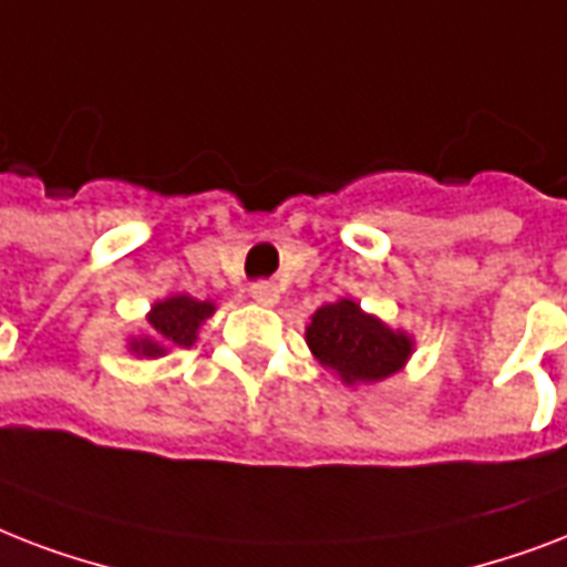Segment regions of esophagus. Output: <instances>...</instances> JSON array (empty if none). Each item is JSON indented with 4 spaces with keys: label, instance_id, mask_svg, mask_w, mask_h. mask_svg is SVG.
<instances>
[{
    "label": "esophagus",
    "instance_id": "obj_1",
    "mask_svg": "<svg viewBox=\"0 0 567 567\" xmlns=\"http://www.w3.org/2000/svg\"><path fill=\"white\" fill-rule=\"evenodd\" d=\"M251 298L257 301V305H278L280 298V289L271 284V280H257V284H251Z\"/></svg>",
    "mask_w": 567,
    "mask_h": 567
}]
</instances>
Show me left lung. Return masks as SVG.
Segmentation results:
<instances>
[{
	"instance_id": "1",
	"label": "left lung",
	"mask_w": 567,
	"mask_h": 567,
	"mask_svg": "<svg viewBox=\"0 0 567 567\" xmlns=\"http://www.w3.org/2000/svg\"><path fill=\"white\" fill-rule=\"evenodd\" d=\"M307 346L322 367L346 384H370L399 372L414 352L405 331H393L375 316L363 313L352 298L322 305L310 316Z\"/></svg>"
}]
</instances>
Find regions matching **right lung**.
Segmentation results:
<instances>
[{"mask_svg":"<svg viewBox=\"0 0 567 567\" xmlns=\"http://www.w3.org/2000/svg\"><path fill=\"white\" fill-rule=\"evenodd\" d=\"M213 313V301H197L192 296H171L156 301L147 313V333L135 337L130 352L138 358H162L171 349H188L195 346L197 328Z\"/></svg>","mask_w":567,"mask_h":567,"instance_id":"right-lung-1","label":"right lung"}]
</instances>
